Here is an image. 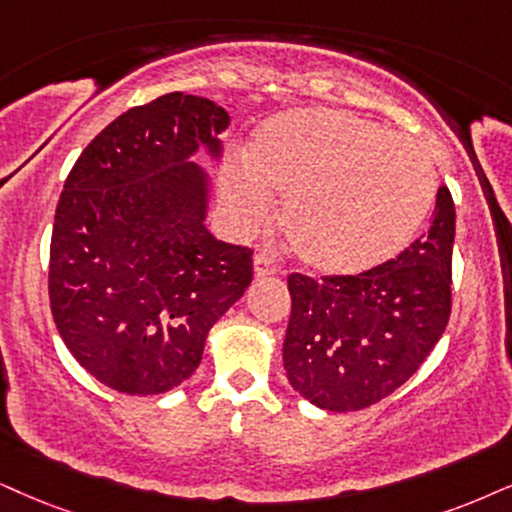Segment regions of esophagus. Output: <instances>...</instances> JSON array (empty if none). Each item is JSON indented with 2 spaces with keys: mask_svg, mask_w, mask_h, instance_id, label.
I'll use <instances>...</instances> for the list:
<instances>
[{
  "mask_svg": "<svg viewBox=\"0 0 512 512\" xmlns=\"http://www.w3.org/2000/svg\"><path fill=\"white\" fill-rule=\"evenodd\" d=\"M252 264H255V276H274L278 271V264L267 255H255Z\"/></svg>",
  "mask_w": 512,
  "mask_h": 512,
  "instance_id": "esophagus-1",
  "label": "esophagus"
}]
</instances>
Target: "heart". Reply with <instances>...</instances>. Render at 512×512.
I'll return each instance as SVG.
<instances>
[{
    "label": "heart",
    "instance_id": "heart-1",
    "mask_svg": "<svg viewBox=\"0 0 512 512\" xmlns=\"http://www.w3.org/2000/svg\"><path fill=\"white\" fill-rule=\"evenodd\" d=\"M283 196L290 248L323 274H364L394 260L428 219L437 193L428 151L409 134L333 108L276 115L252 137L245 163L219 172L224 215L238 234L271 217Z\"/></svg>",
    "mask_w": 512,
    "mask_h": 512
}]
</instances>
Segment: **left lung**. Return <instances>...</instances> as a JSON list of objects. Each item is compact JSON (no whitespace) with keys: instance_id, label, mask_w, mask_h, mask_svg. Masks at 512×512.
<instances>
[{"instance_id":"left-lung-1","label":"left lung","mask_w":512,"mask_h":512,"mask_svg":"<svg viewBox=\"0 0 512 512\" xmlns=\"http://www.w3.org/2000/svg\"><path fill=\"white\" fill-rule=\"evenodd\" d=\"M454 198L439 186L423 236L354 276L290 274L283 366L295 392L328 411H359L401 387L451 316Z\"/></svg>"}]
</instances>
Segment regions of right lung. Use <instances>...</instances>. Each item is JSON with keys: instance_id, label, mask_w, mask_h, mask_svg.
Returning <instances> with one entry per match:
<instances>
[{"instance_id": "add662e5", "label": "right lung", "mask_w": 512, "mask_h": 512, "mask_svg": "<svg viewBox=\"0 0 512 512\" xmlns=\"http://www.w3.org/2000/svg\"><path fill=\"white\" fill-rule=\"evenodd\" d=\"M229 113L172 92L96 134L58 198L49 302L70 354L103 385L163 394L191 378L210 328L252 281V250L205 229Z\"/></svg>"}]
</instances>
